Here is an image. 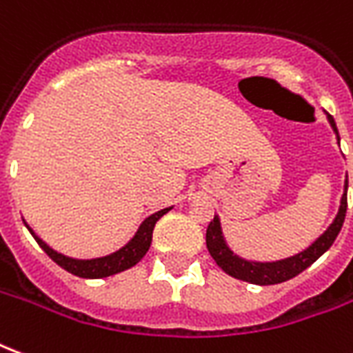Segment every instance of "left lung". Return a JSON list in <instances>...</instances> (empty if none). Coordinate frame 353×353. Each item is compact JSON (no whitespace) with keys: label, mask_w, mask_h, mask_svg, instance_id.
Masks as SVG:
<instances>
[{"label":"left lung","mask_w":353,"mask_h":353,"mask_svg":"<svg viewBox=\"0 0 353 353\" xmlns=\"http://www.w3.org/2000/svg\"><path fill=\"white\" fill-rule=\"evenodd\" d=\"M327 119H330L331 127L335 130L336 140H341L333 116L327 114ZM346 194H348V176H346V181H344V194L341 198V208H339L335 221L330 224V228L325 230L322 236L310 245L309 249L301 250L296 256L276 260V262H250V260L239 258L228 249V245L224 241L223 230H221V221H219L216 215L213 216V221H211L210 226H208V232H205L208 250H210V254L213 256L216 265L224 273H228L230 276L239 279V281H245V283L268 286V284H279L284 283V281H290V279L299 275L301 271L307 270L309 265H312L333 245V241L339 236V232L343 228L344 216H346V208H348Z\"/></svg>","instance_id":"obj_1"}]
</instances>
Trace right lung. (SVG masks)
Segmentation results:
<instances>
[{"label":"right lung","mask_w":353,"mask_h":353,"mask_svg":"<svg viewBox=\"0 0 353 353\" xmlns=\"http://www.w3.org/2000/svg\"><path fill=\"white\" fill-rule=\"evenodd\" d=\"M172 208H166V210H161L150 215L142 224H140V228L134 234V237L130 239L125 247H121L116 252H112L108 256L103 258H93V260H77V258H69L63 256V254H59L56 250L48 247L46 243L41 239L39 236H35V232L28 226V230L31 232V236L35 237V241L39 243V247L48 254V256L54 260V262L59 265V268H63L65 271H69L72 275L82 276V279H103V276H110L116 275V273H121V271L129 270L132 265H137L143 256H145V252L150 249L151 245V237H153V228H155V223L164 215V213H168Z\"/></svg>","instance_id":"right-lung-1"}]
</instances>
